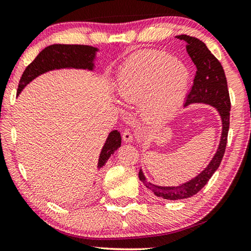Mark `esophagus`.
Listing matches in <instances>:
<instances>
[{
	"label": "esophagus",
	"instance_id": "esophagus-1",
	"mask_svg": "<svg viewBox=\"0 0 251 251\" xmlns=\"http://www.w3.org/2000/svg\"><path fill=\"white\" fill-rule=\"evenodd\" d=\"M123 139L127 143H130L133 141V135H131V131L129 129L126 128L124 129V131H123Z\"/></svg>",
	"mask_w": 251,
	"mask_h": 251
}]
</instances>
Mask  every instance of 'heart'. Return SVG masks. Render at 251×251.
<instances>
[{"label":"heart","mask_w":251,"mask_h":251,"mask_svg":"<svg viewBox=\"0 0 251 251\" xmlns=\"http://www.w3.org/2000/svg\"><path fill=\"white\" fill-rule=\"evenodd\" d=\"M190 73L184 62L163 50H139L118 73L117 93L127 103L142 101L152 122L168 120L179 108L188 88Z\"/></svg>","instance_id":"obj_1"}]
</instances>
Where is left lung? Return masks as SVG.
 Wrapping results in <instances>:
<instances>
[{"instance_id": "8db88e82", "label": "left lung", "mask_w": 251, "mask_h": 251, "mask_svg": "<svg viewBox=\"0 0 251 251\" xmlns=\"http://www.w3.org/2000/svg\"><path fill=\"white\" fill-rule=\"evenodd\" d=\"M176 37L186 42L187 52L197 67L194 84L192 90L186 97L185 106L192 103H205L214 106L222 116L223 133L217 152L209 165L196 178L186 184L177 187L156 186L151 182L146 181L143 172H139V179L148 189L151 190L156 196L163 197L164 199H171V201L188 198L197 194L207 184L214 173L217 171L222 163L225 151H226L229 120H230V97H229L226 75H225L220 62L211 54L205 43L201 40L188 35H179Z\"/></svg>"}]
</instances>
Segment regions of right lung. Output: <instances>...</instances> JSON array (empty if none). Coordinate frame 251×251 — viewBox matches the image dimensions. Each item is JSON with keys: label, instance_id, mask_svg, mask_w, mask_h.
I'll return each instance as SVG.
<instances>
[{"label": "right lung", "instance_id": "right-lung-1", "mask_svg": "<svg viewBox=\"0 0 251 251\" xmlns=\"http://www.w3.org/2000/svg\"><path fill=\"white\" fill-rule=\"evenodd\" d=\"M97 49L88 45H64L54 44L45 48L37 55L35 59L29 64L21 76L18 93L20 94L24 86L37 76L55 69H87L93 70L94 64L93 59L95 57ZM122 137L118 130L110 131L106 143L100 151L99 159V168L103 167L110 155L121 146Z\"/></svg>", "mask_w": 251, "mask_h": 251}]
</instances>
